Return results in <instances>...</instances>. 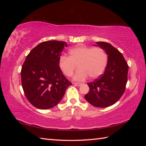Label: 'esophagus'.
<instances>
[{"label":"esophagus","instance_id":"obj_1","mask_svg":"<svg viewBox=\"0 0 146 146\" xmlns=\"http://www.w3.org/2000/svg\"><path fill=\"white\" fill-rule=\"evenodd\" d=\"M73 84H75V85H76V86H79L81 85V84H82V83H80V82H74Z\"/></svg>","mask_w":146,"mask_h":146}]
</instances>
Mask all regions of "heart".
Returning a JSON list of instances; mask_svg holds the SVG:
<instances>
[{"label": "heart", "instance_id": "obj_1", "mask_svg": "<svg viewBox=\"0 0 146 146\" xmlns=\"http://www.w3.org/2000/svg\"><path fill=\"white\" fill-rule=\"evenodd\" d=\"M108 64V55L102 48L84 45L76 46L69 51V56H61L58 66L66 76H71L76 68L80 69L74 76L76 80L88 77L97 78L102 75Z\"/></svg>", "mask_w": 146, "mask_h": 146}]
</instances>
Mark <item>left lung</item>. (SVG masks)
I'll return each instance as SVG.
<instances>
[{
	"label": "left lung",
	"instance_id": "1",
	"mask_svg": "<svg viewBox=\"0 0 146 146\" xmlns=\"http://www.w3.org/2000/svg\"><path fill=\"white\" fill-rule=\"evenodd\" d=\"M108 55V64L104 72L93 82L86 100L95 107L106 108L114 104L124 93L127 82L129 66L122 54L110 43L97 42Z\"/></svg>",
	"mask_w": 146,
	"mask_h": 146
}]
</instances>
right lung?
<instances>
[{
	"mask_svg": "<svg viewBox=\"0 0 146 146\" xmlns=\"http://www.w3.org/2000/svg\"><path fill=\"white\" fill-rule=\"evenodd\" d=\"M67 44L49 40L36 46L27 55L21 70L24 94L35 107L47 110L60 102L66 89L72 84L58 66L62 51Z\"/></svg>",
	"mask_w": 146,
	"mask_h": 146,
	"instance_id": "right-lung-1",
	"label": "right lung"
}]
</instances>
